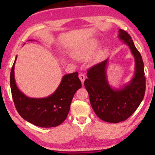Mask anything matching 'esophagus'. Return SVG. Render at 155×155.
Here are the masks:
<instances>
[{
    "instance_id": "1",
    "label": "esophagus",
    "mask_w": 155,
    "mask_h": 155,
    "mask_svg": "<svg viewBox=\"0 0 155 155\" xmlns=\"http://www.w3.org/2000/svg\"><path fill=\"white\" fill-rule=\"evenodd\" d=\"M79 78H80V80H81L82 84H84V80H85V75H84V74L80 73L79 75Z\"/></svg>"
}]
</instances>
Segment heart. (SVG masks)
Wrapping results in <instances>:
<instances>
[{
	"instance_id": "heart-1",
	"label": "heart",
	"mask_w": 155,
	"mask_h": 155,
	"mask_svg": "<svg viewBox=\"0 0 155 155\" xmlns=\"http://www.w3.org/2000/svg\"><path fill=\"white\" fill-rule=\"evenodd\" d=\"M99 42L97 39H92L88 41L83 46L75 51L74 56L80 60H84L92 55L98 47Z\"/></svg>"
}]
</instances>
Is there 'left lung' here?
Here are the masks:
<instances>
[{"mask_svg":"<svg viewBox=\"0 0 155 155\" xmlns=\"http://www.w3.org/2000/svg\"><path fill=\"white\" fill-rule=\"evenodd\" d=\"M118 38L130 48L135 59V72L128 83L115 88L109 83L107 68L109 58L87 71L84 87L91 106L96 115L106 122L124 121L130 117L143 101L145 92V77L143 58L131 39L123 29H118Z\"/></svg>","mask_w":155,"mask_h":155,"instance_id":"left-lung-1","label":"left lung"}]
</instances>
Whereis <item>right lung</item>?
<instances>
[{"mask_svg": "<svg viewBox=\"0 0 155 155\" xmlns=\"http://www.w3.org/2000/svg\"><path fill=\"white\" fill-rule=\"evenodd\" d=\"M32 41V40H29ZM10 72V83L15 106L21 117L37 126L51 128L62 124L67 118L74 94L82 87L78 73L63 75L56 91L44 98H31L19 90L15 79V65Z\"/></svg>", "mask_w": 155, "mask_h": 155, "instance_id": "right-lung-1", "label": "right lung"}]
</instances>
